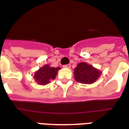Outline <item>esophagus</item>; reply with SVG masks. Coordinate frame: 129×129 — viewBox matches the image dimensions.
<instances>
[{
  "instance_id": "1",
  "label": "esophagus",
  "mask_w": 129,
  "mask_h": 129,
  "mask_svg": "<svg viewBox=\"0 0 129 129\" xmlns=\"http://www.w3.org/2000/svg\"><path fill=\"white\" fill-rule=\"evenodd\" d=\"M63 67L65 68H71V64H67L63 66Z\"/></svg>"
}]
</instances>
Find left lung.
<instances>
[{"label":"left lung","mask_w":129,"mask_h":129,"mask_svg":"<svg viewBox=\"0 0 129 129\" xmlns=\"http://www.w3.org/2000/svg\"><path fill=\"white\" fill-rule=\"evenodd\" d=\"M101 73V71L93 67L91 65L82 62L78 63L74 69V77L77 82L92 84L98 80Z\"/></svg>","instance_id":"8db88e82"}]
</instances>
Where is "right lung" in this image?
Wrapping results in <instances>:
<instances>
[{"instance_id":"obj_1","label":"right lung","mask_w":129,"mask_h":129,"mask_svg":"<svg viewBox=\"0 0 129 129\" xmlns=\"http://www.w3.org/2000/svg\"><path fill=\"white\" fill-rule=\"evenodd\" d=\"M61 68L49 67V65H45L38 71L35 72L34 79L38 84L45 85L50 83V81L54 80L57 75V72Z\"/></svg>"}]
</instances>
